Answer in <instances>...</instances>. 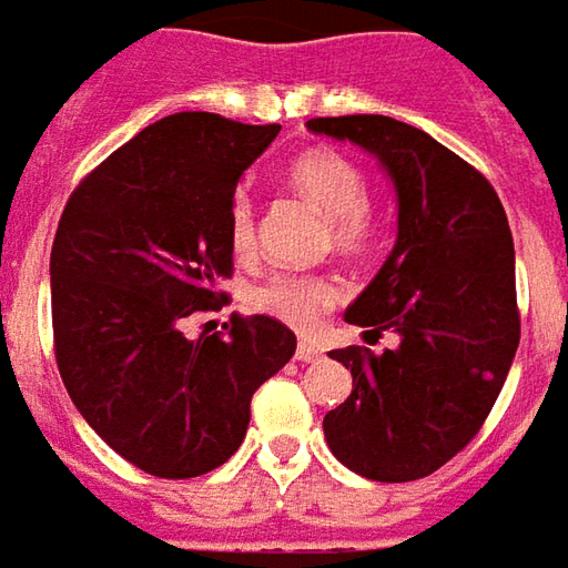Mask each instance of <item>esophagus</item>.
I'll return each instance as SVG.
<instances>
[{"label":"esophagus","mask_w":568,"mask_h":568,"mask_svg":"<svg viewBox=\"0 0 568 568\" xmlns=\"http://www.w3.org/2000/svg\"><path fill=\"white\" fill-rule=\"evenodd\" d=\"M296 359H300V363H318V359H322V349L303 341V344L296 346Z\"/></svg>","instance_id":"34e87169"}]
</instances>
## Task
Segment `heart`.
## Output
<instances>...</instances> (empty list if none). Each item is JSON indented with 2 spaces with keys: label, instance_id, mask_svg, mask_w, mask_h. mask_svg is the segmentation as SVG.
<instances>
[{
  "label": "heart",
  "instance_id": "b5f03b06",
  "mask_svg": "<svg viewBox=\"0 0 568 568\" xmlns=\"http://www.w3.org/2000/svg\"><path fill=\"white\" fill-rule=\"evenodd\" d=\"M287 184L322 209L328 219V240L346 256L365 253L382 231V212L368 196L365 169L334 146H312L287 165ZM227 240L237 256L256 246V200L237 190L227 203ZM344 300V287L318 272H277L253 291V306L293 331H315L318 322Z\"/></svg>",
  "mask_w": 568,
  "mask_h": 568
}]
</instances>
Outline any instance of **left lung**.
<instances>
[{"label":"left lung","instance_id":"obj_1","mask_svg":"<svg viewBox=\"0 0 568 568\" xmlns=\"http://www.w3.org/2000/svg\"><path fill=\"white\" fill-rule=\"evenodd\" d=\"M310 131L372 150L397 186V246L346 310L397 349H331L353 394L325 416L331 453L372 481H416L481 432L519 346L516 253L481 171L387 115L312 118Z\"/></svg>","mask_w":568,"mask_h":568}]
</instances>
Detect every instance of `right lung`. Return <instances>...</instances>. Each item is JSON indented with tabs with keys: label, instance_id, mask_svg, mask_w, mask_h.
<instances>
[{
	"label": "right lung",
	"instance_id": "right-lung-1",
	"mask_svg": "<svg viewBox=\"0 0 568 568\" xmlns=\"http://www.w3.org/2000/svg\"><path fill=\"white\" fill-rule=\"evenodd\" d=\"M277 131L178 112L118 146L64 205L49 258L59 375L87 425L155 478L227 463L253 394L296 349L268 315L234 312L184 337V318L227 306V203Z\"/></svg>",
	"mask_w": 568,
	"mask_h": 568
}]
</instances>
